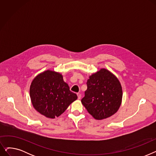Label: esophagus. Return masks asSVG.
<instances>
[{
    "label": "esophagus",
    "instance_id": "esophagus-1",
    "mask_svg": "<svg viewBox=\"0 0 156 156\" xmlns=\"http://www.w3.org/2000/svg\"><path fill=\"white\" fill-rule=\"evenodd\" d=\"M77 96H78V99H81V94H77Z\"/></svg>",
    "mask_w": 156,
    "mask_h": 156
}]
</instances>
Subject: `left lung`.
Returning a JSON list of instances; mask_svg holds the SVG:
<instances>
[{
	"instance_id": "1",
	"label": "left lung",
	"mask_w": 156,
	"mask_h": 156,
	"mask_svg": "<svg viewBox=\"0 0 156 156\" xmlns=\"http://www.w3.org/2000/svg\"><path fill=\"white\" fill-rule=\"evenodd\" d=\"M87 89L81 102L97 120L108 118L119 110L122 90L118 78L108 69L101 68L89 76Z\"/></svg>"
}]
</instances>
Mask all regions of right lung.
<instances>
[{"label": "right lung", "instance_id": "add662e5", "mask_svg": "<svg viewBox=\"0 0 156 156\" xmlns=\"http://www.w3.org/2000/svg\"><path fill=\"white\" fill-rule=\"evenodd\" d=\"M33 107L47 118L59 117L78 97L69 90L61 73L47 69L37 75L30 87Z\"/></svg>", "mask_w": 156, "mask_h": 156}]
</instances>
